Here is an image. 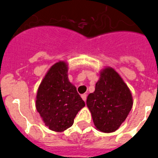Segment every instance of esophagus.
<instances>
[{"mask_svg": "<svg viewBox=\"0 0 158 158\" xmlns=\"http://www.w3.org/2000/svg\"><path fill=\"white\" fill-rule=\"evenodd\" d=\"M81 98H82V99H83V100H84V102H86V99H87V95H86V94H82Z\"/></svg>", "mask_w": 158, "mask_h": 158, "instance_id": "1", "label": "esophagus"}]
</instances>
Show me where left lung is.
I'll return each instance as SVG.
<instances>
[{
  "label": "left lung",
  "mask_w": 158,
  "mask_h": 158,
  "mask_svg": "<svg viewBox=\"0 0 158 158\" xmlns=\"http://www.w3.org/2000/svg\"><path fill=\"white\" fill-rule=\"evenodd\" d=\"M95 91L87 98L97 130L111 133L119 129L127 118L133 106L129 87L111 67H105L99 74Z\"/></svg>",
  "instance_id": "1"
}]
</instances>
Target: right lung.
<instances>
[{
    "mask_svg": "<svg viewBox=\"0 0 158 158\" xmlns=\"http://www.w3.org/2000/svg\"><path fill=\"white\" fill-rule=\"evenodd\" d=\"M85 106L68 78V64L60 60L48 69L38 87L36 108L49 130L62 132L72 126Z\"/></svg>",
    "mask_w": 158,
    "mask_h": 158,
    "instance_id": "1",
    "label": "right lung"
}]
</instances>
